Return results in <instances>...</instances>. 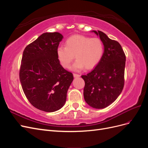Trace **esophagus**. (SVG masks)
I'll list each match as a JSON object with an SVG mask.
<instances>
[{"label":"esophagus","instance_id":"obj_1","mask_svg":"<svg viewBox=\"0 0 148 148\" xmlns=\"http://www.w3.org/2000/svg\"><path fill=\"white\" fill-rule=\"evenodd\" d=\"M73 77H74L75 78H78V77H80V75H78V74L74 73V74H73Z\"/></svg>","mask_w":148,"mask_h":148}]
</instances>
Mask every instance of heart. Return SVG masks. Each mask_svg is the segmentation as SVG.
<instances>
[{
	"mask_svg": "<svg viewBox=\"0 0 148 148\" xmlns=\"http://www.w3.org/2000/svg\"><path fill=\"white\" fill-rule=\"evenodd\" d=\"M104 44L98 38H91L83 35H73L65 41V46H59L57 55L62 66L69 69L75 56L77 60L71 69L79 71L96 66L104 54Z\"/></svg>",
	"mask_w": 148,
	"mask_h": 148,
	"instance_id": "1",
	"label": "heart"
}]
</instances>
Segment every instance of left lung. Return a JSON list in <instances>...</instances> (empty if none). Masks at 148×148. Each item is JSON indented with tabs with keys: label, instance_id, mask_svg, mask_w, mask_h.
Segmentation results:
<instances>
[{
	"label": "left lung",
	"instance_id": "left-lung-1",
	"mask_svg": "<svg viewBox=\"0 0 148 148\" xmlns=\"http://www.w3.org/2000/svg\"><path fill=\"white\" fill-rule=\"evenodd\" d=\"M91 32L102 41L104 54L90 73L82 76L85 82L84 99L92 108L104 109L117 99L122 91L126 57L117 41L101 31Z\"/></svg>",
	"mask_w": 148,
	"mask_h": 148
}]
</instances>
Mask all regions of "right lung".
I'll return each mask as SVG.
<instances>
[{
    "label": "right lung",
    "instance_id": "1",
    "mask_svg": "<svg viewBox=\"0 0 148 148\" xmlns=\"http://www.w3.org/2000/svg\"><path fill=\"white\" fill-rule=\"evenodd\" d=\"M64 36L44 33L23 53L20 80L26 97L34 107L47 112L60 109L66 99L73 74L60 65L57 49Z\"/></svg>",
    "mask_w": 148,
    "mask_h": 148
}]
</instances>
